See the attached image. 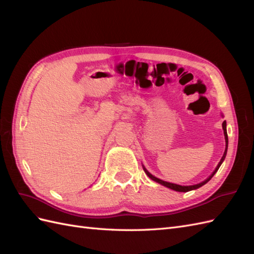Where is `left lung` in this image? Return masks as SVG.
<instances>
[{"instance_id": "8db88e82", "label": "left lung", "mask_w": 254, "mask_h": 254, "mask_svg": "<svg viewBox=\"0 0 254 254\" xmlns=\"http://www.w3.org/2000/svg\"><path fill=\"white\" fill-rule=\"evenodd\" d=\"M226 125H227V123H226V121H224V123H222V129H224L225 140H226V149H225V152H224V156H222V158L220 159L218 165L216 166V168H215V171L212 173V175L209 177V178L205 179L204 181H202V182H200V183H198V184H195V186L182 187V186H178V184L170 183V182H166V181H163V180H161V179H158L157 177L152 176V175H151L147 170H146L145 167H143V168H144V172H145V173H146V175H147V176L149 177V178H150V179H152L153 181H156V182H158V183H160V184H162V186H164V187H166V188H170V189H172V190H177V191H189V190H196V189H198V188L202 187L203 184H205L207 181H210V180H211V178H212V177L215 175V173H216V172L218 171L219 166L221 165V163H222V162H224V160H225V158H226V155H227V149H228V133H227V127H226Z\"/></svg>"}]
</instances>
